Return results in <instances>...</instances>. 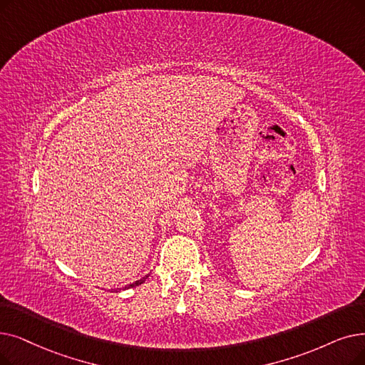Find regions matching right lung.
Instances as JSON below:
<instances>
[{
    "instance_id": "1",
    "label": "right lung",
    "mask_w": 365,
    "mask_h": 365,
    "mask_svg": "<svg viewBox=\"0 0 365 365\" xmlns=\"http://www.w3.org/2000/svg\"><path fill=\"white\" fill-rule=\"evenodd\" d=\"M148 277H149V276H145L143 279H140V280H137V282H134V283L128 284V287H125V289H128V288H134V287H138V284H141V283H145V280H146ZM115 291H118V289H115Z\"/></svg>"
}]
</instances>
